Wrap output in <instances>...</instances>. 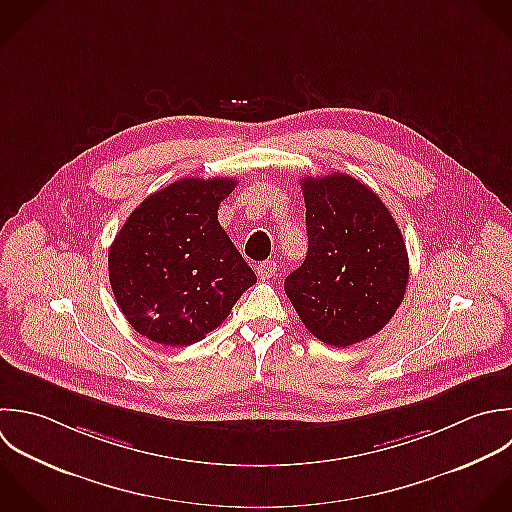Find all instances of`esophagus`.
I'll list each match as a JSON object with an SVG mask.
<instances>
[{
    "mask_svg": "<svg viewBox=\"0 0 512 512\" xmlns=\"http://www.w3.org/2000/svg\"><path fill=\"white\" fill-rule=\"evenodd\" d=\"M277 273V263L275 261H263L257 265V275L261 279H271Z\"/></svg>",
    "mask_w": 512,
    "mask_h": 512,
    "instance_id": "34e87169",
    "label": "esophagus"
}]
</instances>
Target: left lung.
I'll list each match as a JSON object with an SVG mask.
<instances>
[{
	"label": "left lung",
	"instance_id": "left-lung-1",
	"mask_svg": "<svg viewBox=\"0 0 512 512\" xmlns=\"http://www.w3.org/2000/svg\"><path fill=\"white\" fill-rule=\"evenodd\" d=\"M301 189L309 251L285 293L319 341L349 347L377 335L399 309L407 247L391 211L355 177H305Z\"/></svg>",
	"mask_w": 512,
	"mask_h": 512
}]
</instances>
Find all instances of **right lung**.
<instances>
[{
  "instance_id": "obj_1",
  "label": "right lung",
  "mask_w": 512,
  "mask_h": 512,
  "mask_svg": "<svg viewBox=\"0 0 512 512\" xmlns=\"http://www.w3.org/2000/svg\"><path fill=\"white\" fill-rule=\"evenodd\" d=\"M237 179H179L127 217L109 247L115 301L149 341L185 347L217 329L257 283L225 229L219 203Z\"/></svg>"
}]
</instances>
